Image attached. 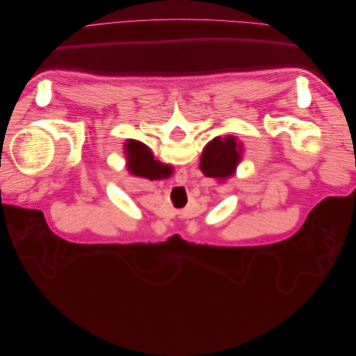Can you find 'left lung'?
Returning a JSON list of instances; mask_svg holds the SVG:
<instances>
[{"label": "left lung", "instance_id": "1", "mask_svg": "<svg viewBox=\"0 0 356 356\" xmlns=\"http://www.w3.org/2000/svg\"><path fill=\"white\" fill-rule=\"evenodd\" d=\"M241 159L242 145L233 135L217 136L204 147L199 166L207 177L224 181L234 175Z\"/></svg>", "mask_w": 356, "mask_h": 356}]
</instances>
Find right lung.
I'll list each match as a JSON object with an SVG mask.
<instances>
[{
    "label": "right lung",
    "instance_id": "obj_1",
    "mask_svg": "<svg viewBox=\"0 0 356 356\" xmlns=\"http://www.w3.org/2000/svg\"><path fill=\"white\" fill-rule=\"evenodd\" d=\"M124 149L131 174L148 179H159L166 175L169 166L161 165L157 160H154L152 152H149V148L145 144L135 141V139H127Z\"/></svg>",
    "mask_w": 356,
    "mask_h": 356
}]
</instances>
